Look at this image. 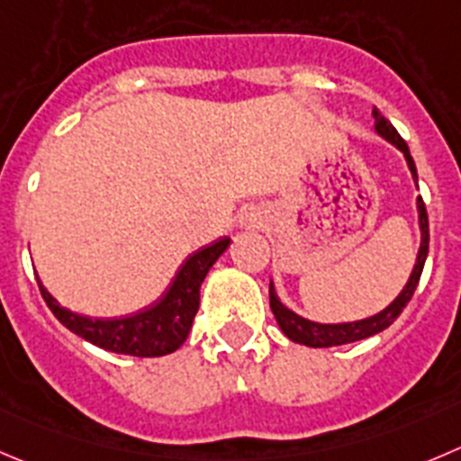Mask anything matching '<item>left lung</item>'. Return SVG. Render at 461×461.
I'll use <instances>...</instances> for the list:
<instances>
[{
    "label": "left lung",
    "mask_w": 461,
    "mask_h": 461,
    "mask_svg": "<svg viewBox=\"0 0 461 461\" xmlns=\"http://www.w3.org/2000/svg\"><path fill=\"white\" fill-rule=\"evenodd\" d=\"M374 120H375V131H378L380 138H384L387 142H392L398 151L405 156L407 167H410L411 178L414 183H419V176H416V165L410 156V149H407L405 140L398 135V131L393 129L392 122L384 120L380 115L378 108H374ZM416 210H419V228H420V247L419 256H416V265L411 269L410 280L405 283L402 292L398 294L396 299L387 305L384 310H380L378 314L366 319H359V321H348V323H317L310 321V319L301 317V314L292 312L289 308H285L280 303L278 294H276L274 283H269V305L271 312H274L276 321H278L280 330L289 337L296 344L310 346V348H328V346H341V344H353V341L366 339V337H374L378 332H383L384 328L392 326L401 312L405 310V305L410 303V299L414 296V289L420 280V271H423L425 258H428V244H430V228H428V212H425L423 199H416Z\"/></svg>",
    "instance_id": "obj_1"
}]
</instances>
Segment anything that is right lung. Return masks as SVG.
I'll list each match as a JSON object with an SVG mask.
<instances>
[{"instance_id": "right-lung-1", "label": "right lung", "mask_w": 461, "mask_h": 461, "mask_svg": "<svg viewBox=\"0 0 461 461\" xmlns=\"http://www.w3.org/2000/svg\"><path fill=\"white\" fill-rule=\"evenodd\" d=\"M230 244V238H221L208 247L192 253L169 283L167 292L149 308L120 319H90L63 308L59 301L38 280L42 299L50 305L54 317L74 335L90 344L113 353L133 355V357H160L181 348L190 335L192 321L199 310L201 283L210 267L219 260Z\"/></svg>"}]
</instances>
